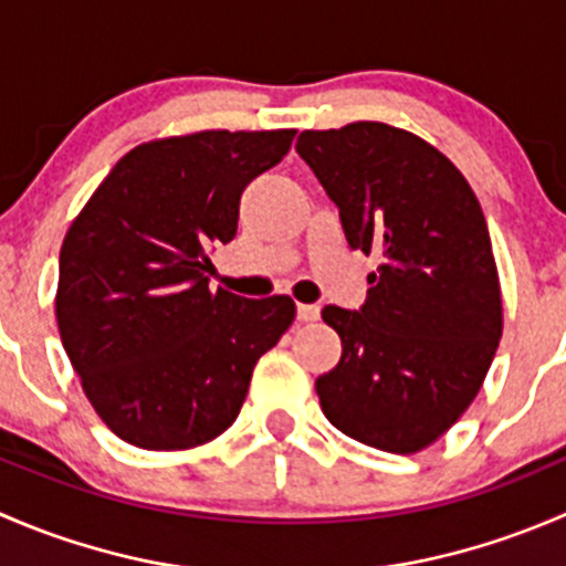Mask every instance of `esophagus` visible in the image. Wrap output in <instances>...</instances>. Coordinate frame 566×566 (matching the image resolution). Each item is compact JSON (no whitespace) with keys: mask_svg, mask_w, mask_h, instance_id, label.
Instances as JSON below:
<instances>
[{"mask_svg":"<svg viewBox=\"0 0 566 566\" xmlns=\"http://www.w3.org/2000/svg\"><path fill=\"white\" fill-rule=\"evenodd\" d=\"M319 317V306L317 304H298V319L301 323H315Z\"/></svg>","mask_w":566,"mask_h":566,"instance_id":"34e87169","label":"esophagus"}]
</instances>
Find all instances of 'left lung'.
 Wrapping results in <instances>:
<instances>
[{"label":"left lung","mask_w":566,"mask_h":566,"mask_svg":"<svg viewBox=\"0 0 566 566\" xmlns=\"http://www.w3.org/2000/svg\"><path fill=\"white\" fill-rule=\"evenodd\" d=\"M295 150L339 208L347 243L380 254L361 310H323L342 358L317 378L319 408L367 447L421 452L473 402L504 331L476 193L430 142L386 123L304 130Z\"/></svg>","instance_id":"8db88e82"}]
</instances>
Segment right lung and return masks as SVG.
Here are the masks:
<instances>
[{"mask_svg": "<svg viewBox=\"0 0 566 566\" xmlns=\"http://www.w3.org/2000/svg\"><path fill=\"white\" fill-rule=\"evenodd\" d=\"M282 130H199L125 153L60 251L56 325L101 421L150 452L193 449L241 413L290 295L210 290V249L238 232L243 188L293 145Z\"/></svg>", "mask_w": 566, "mask_h": 566, "instance_id": "obj_1", "label": "right lung"}]
</instances>
